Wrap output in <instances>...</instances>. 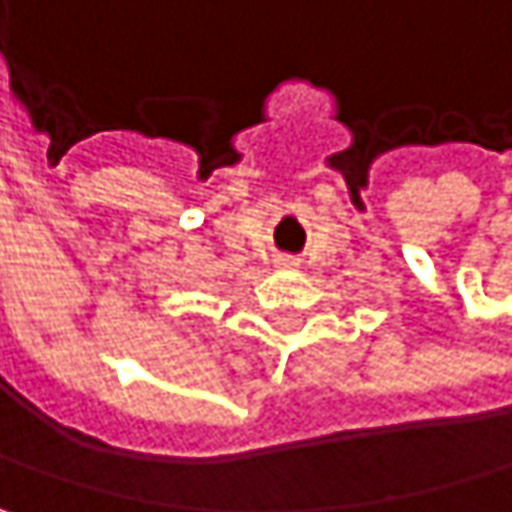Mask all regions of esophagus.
<instances>
[{"label": "esophagus", "mask_w": 512, "mask_h": 512, "mask_svg": "<svg viewBox=\"0 0 512 512\" xmlns=\"http://www.w3.org/2000/svg\"><path fill=\"white\" fill-rule=\"evenodd\" d=\"M277 268H280V271H295V268H298V259H292V256H277Z\"/></svg>", "instance_id": "34e87169"}]
</instances>
